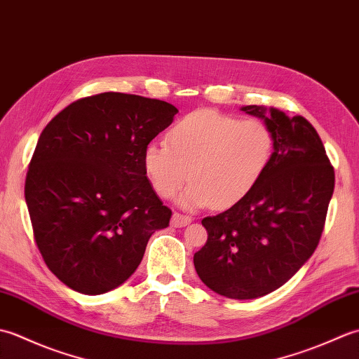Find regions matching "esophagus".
I'll return each mask as SVG.
<instances>
[{
  "label": "esophagus",
  "mask_w": 359,
  "mask_h": 359,
  "mask_svg": "<svg viewBox=\"0 0 359 359\" xmlns=\"http://www.w3.org/2000/svg\"><path fill=\"white\" fill-rule=\"evenodd\" d=\"M191 220H193L191 217L182 216V215H179V212H174L172 219H171V225L174 228H182V226H187V225L191 224Z\"/></svg>",
  "instance_id": "esophagus-1"
}]
</instances>
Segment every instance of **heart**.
I'll use <instances>...</instances> for the list:
<instances>
[{
	"mask_svg": "<svg viewBox=\"0 0 359 359\" xmlns=\"http://www.w3.org/2000/svg\"><path fill=\"white\" fill-rule=\"evenodd\" d=\"M273 154L274 134L265 121L199 109L168 129L166 144L148 143L142 160L152 189L163 199H172L189 177L191 184L179 197L182 208L212 203L226 210L257 187Z\"/></svg>",
	"mask_w": 359,
	"mask_h": 359,
	"instance_id": "obj_1",
	"label": "heart"
}]
</instances>
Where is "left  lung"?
Listing matches in <instances>:
<instances>
[{"label":"left lung","instance_id":"left-lung-1","mask_svg":"<svg viewBox=\"0 0 359 359\" xmlns=\"http://www.w3.org/2000/svg\"><path fill=\"white\" fill-rule=\"evenodd\" d=\"M274 134L265 175L245 199L205 217L207 243L194 255L199 278L230 299H256L282 287L316 250L334 171L316 129L265 106H242Z\"/></svg>","mask_w":359,"mask_h":359}]
</instances>
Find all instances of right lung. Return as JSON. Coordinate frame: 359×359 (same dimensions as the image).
Listing matches in <instances>:
<instances>
[{
	"label": "right lung",
	"mask_w": 359,
	"mask_h": 359,
	"mask_svg": "<svg viewBox=\"0 0 359 359\" xmlns=\"http://www.w3.org/2000/svg\"><path fill=\"white\" fill-rule=\"evenodd\" d=\"M175 106L140 95L81 98L38 139L25 197L46 265L75 292L103 294L140 265L149 238L170 225L143 170V149L172 123Z\"/></svg>",
	"instance_id": "right-lung-1"
}]
</instances>
